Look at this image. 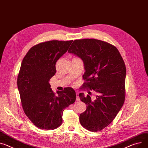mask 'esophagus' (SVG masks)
<instances>
[{
    "label": "esophagus",
    "instance_id": "1",
    "mask_svg": "<svg viewBox=\"0 0 148 148\" xmlns=\"http://www.w3.org/2000/svg\"><path fill=\"white\" fill-rule=\"evenodd\" d=\"M76 101H80V98H79V92H76Z\"/></svg>",
    "mask_w": 148,
    "mask_h": 148
}]
</instances>
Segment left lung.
Instances as JSON below:
<instances>
[{
	"label": "left lung",
	"mask_w": 148,
	"mask_h": 148,
	"mask_svg": "<svg viewBox=\"0 0 148 148\" xmlns=\"http://www.w3.org/2000/svg\"><path fill=\"white\" fill-rule=\"evenodd\" d=\"M68 52L84 61L85 82L81 89L87 88L98 94L94 101L89 95L79 94L87 106L79 116L81 124L89 131H101L115 119L124 104L126 75L124 60L114 45L96 39L76 40Z\"/></svg>",
	"instance_id": "8db88e82"
}]
</instances>
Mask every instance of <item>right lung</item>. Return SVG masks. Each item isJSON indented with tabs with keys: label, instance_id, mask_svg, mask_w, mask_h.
<instances>
[{
	"label": "right lung",
	"instance_id": "1",
	"mask_svg": "<svg viewBox=\"0 0 148 148\" xmlns=\"http://www.w3.org/2000/svg\"><path fill=\"white\" fill-rule=\"evenodd\" d=\"M73 40H51L32 47L22 60L17 85L22 108L30 121L40 129L54 130L62 123L65 108L75 103L76 92L65 88L58 95L49 82L56 72V63Z\"/></svg>",
	"mask_w": 148,
	"mask_h": 148
}]
</instances>
